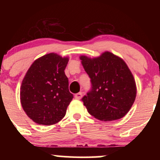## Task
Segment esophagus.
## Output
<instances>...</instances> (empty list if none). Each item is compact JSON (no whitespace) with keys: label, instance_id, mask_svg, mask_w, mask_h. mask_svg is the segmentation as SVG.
<instances>
[{"label":"esophagus","instance_id":"34e87169","mask_svg":"<svg viewBox=\"0 0 160 160\" xmlns=\"http://www.w3.org/2000/svg\"><path fill=\"white\" fill-rule=\"evenodd\" d=\"M82 92H78V93H77L76 95H75V98L76 99H80L82 98Z\"/></svg>","mask_w":160,"mask_h":160}]
</instances>
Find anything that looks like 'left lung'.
<instances>
[{
  "mask_svg": "<svg viewBox=\"0 0 160 160\" xmlns=\"http://www.w3.org/2000/svg\"><path fill=\"white\" fill-rule=\"evenodd\" d=\"M80 59L91 82V89L81 99L88 112L100 120L123 117L136 97L135 81L125 62L109 52Z\"/></svg>",
  "mask_w": 160,
  "mask_h": 160,
  "instance_id": "left-lung-1",
  "label": "left lung"
}]
</instances>
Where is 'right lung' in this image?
<instances>
[{
	"label": "right lung",
	"mask_w": 160,
	"mask_h": 160,
	"mask_svg": "<svg viewBox=\"0 0 160 160\" xmlns=\"http://www.w3.org/2000/svg\"><path fill=\"white\" fill-rule=\"evenodd\" d=\"M68 58L49 53L34 62L20 89V100L28 117L40 125L49 126L65 116L74 95L65 74Z\"/></svg>",
	"instance_id": "1"
}]
</instances>
